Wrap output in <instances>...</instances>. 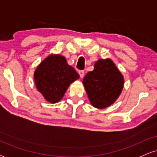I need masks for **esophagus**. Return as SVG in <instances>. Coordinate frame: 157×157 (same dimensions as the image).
Here are the masks:
<instances>
[{"instance_id":"34e87169","label":"esophagus","mask_w":157,"mask_h":157,"mask_svg":"<svg viewBox=\"0 0 157 157\" xmlns=\"http://www.w3.org/2000/svg\"><path fill=\"white\" fill-rule=\"evenodd\" d=\"M78 73H79V75H80V78H83L84 75H85L84 71H78Z\"/></svg>"}]
</instances>
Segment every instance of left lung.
<instances>
[{
    "mask_svg": "<svg viewBox=\"0 0 157 157\" xmlns=\"http://www.w3.org/2000/svg\"><path fill=\"white\" fill-rule=\"evenodd\" d=\"M82 84L91 105L104 109L121 94L124 77L111 59H99L94 63L93 71L86 74Z\"/></svg>",
    "mask_w": 157,
    "mask_h": 157,
    "instance_id": "8db88e82",
    "label": "left lung"
}]
</instances>
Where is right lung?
<instances>
[{"mask_svg":"<svg viewBox=\"0 0 157 157\" xmlns=\"http://www.w3.org/2000/svg\"><path fill=\"white\" fill-rule=\"evenodd\" d=\"M80 78L66 57L59 54H50L40 62L34 73L37 91L45 100L57 103L63 97L69 86Z\"/></svg>","mask_w":157,"mask_h":157,"instance_id":"right-lung-1","label":"right lung"}]
</instances>
